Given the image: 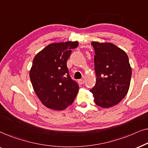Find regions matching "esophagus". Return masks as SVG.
<instances>
[{"label": "esophagus", "instance_id": "esophagus-1", "mask_svg": "<svg viewBox=\"0 0 148 148\" xmlns=\"http://www.w3.org/2000/svg\"><path fill=\"white\" fill-rule=\"evenodd\" d=\"M78 82L79 84L80 85H83L84 84V80L82 79H79L78 80Z\"/></svg>", "mask_w": 148, "mask_h": 148}]
</instances>
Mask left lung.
I'll return each instance as SVG.
<instances>
[{
    "mask_svg": "<svg viewBox=\"0 0 148 148\" xmlns=\"http://www.w3.org/2000/svg\"><path fill=\"white\" fill-rule=\"evenodd\" d=\"M96 82L90 92L94 102L110 108L126 96L130 86L131 68L126 52L111 43L92 42Z\"/></svg>",
    "mask_w": 148,
    "mask_h": 148,
    "instance_id": "8db88e82",
    "label": "left lung"
}]
</instances>
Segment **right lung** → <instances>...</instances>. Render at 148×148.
I'll use <instances>...</instances> for the list:
<instances>
[{"mask_svg":"<svg viewBox=\"0 0 148 148\" xmlns=\"http://www.w3.org/2000/svg\"><path fill=\"white\" fill-rule=\"evenodd\" d=\"M77 42L49 44L35 56L29 72L34 90L42 104L56 110L72 104L79 86L69 72L66 61Z\"/></svg>","mask_w":148,"mask_h":148,"instance_id":"1","label":"right lung"}]
</instances>
